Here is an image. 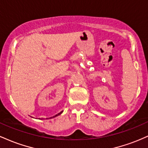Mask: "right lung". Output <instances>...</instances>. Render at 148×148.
I'll return each instance as SVG.
<instances>
[{"instance_id":"add662e5","label":"right lung","mask_w":148,"mask_h":148,"mask_svg":"<svg viewBox=\"0 0 148 148\" xmlns=\"http://www.w3.org/2000/svg\"><path fill=\"white\" fill-rule=\"evenodd\" d=\"M62 111H61V112H60V113H58V114H57V115H54V116H53V117H52V118H55V117H56V116H58V115H60V114H61V113H62Z\"/></svg>"}]
</instances>
